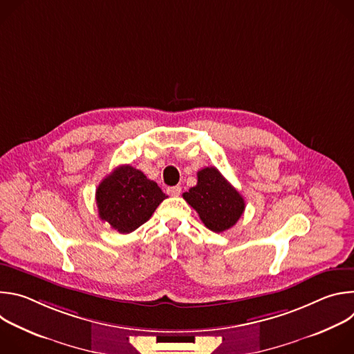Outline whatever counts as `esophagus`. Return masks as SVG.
Masks as SVG:
<instances>
[{
    "mask_svg": "<svg viewBox=\"0 0 354 354\" xmlns=\"http://www.w3.org/2000/svg\"><path fill=\"white\" fill-rule=\"evenodd\" d=\"M167 192H168L171 196H179L180 192H182V187H180V186H171V187H168Z\"/></svg>",
    "mask_w": 354,
    "mask_h": 354,
    "instance_id": "34e87169",
    "label": "esophagus"
}]
</instances>
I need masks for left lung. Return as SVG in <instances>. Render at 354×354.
I'll return each mask as SVG.
<instances>
[{"mask_svg":"<svg viewBox=\"0 0 354 354\" xmlns=\"http://www.w3.org/2000/svg\"><path fill=\"white\" fill-rule=\"evenodd\" d=\"M183 198L214 232L234 227L245 210L243 197L214 167L197 172V185L185 192Z\"/></svg>","mask_w":354,"mask_h":354,"instance_id":"8db88e82","label":"left lung"}]
</instances>
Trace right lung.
<instances>
[{
	"label": "right lung",
	"mask_w": 354,
	"mask_h": 354,
	"mask_svg": "<svg viewBox=\"0 0 354 354\" xmlns=\"http://www.w3.org/2000/svg\"><path fill=\"white\" fill-rule=\"evenodd\" d=\"M165 197L160 186L141 171L122 165L96 189L99 218L120 234H130L149 220Z\"/></svg>",
	"instance_id": "right-lung-1"
}]
</instances>
